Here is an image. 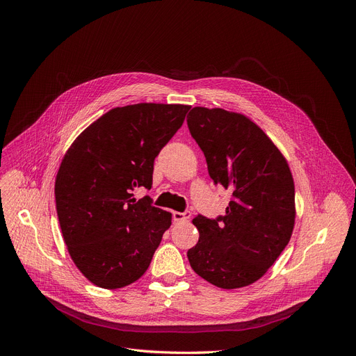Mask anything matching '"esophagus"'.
<instances>
[{"instance_id":"esophagus-1","label":"esophagus","mask_w":356,"mask_h":356,"mask_svg":"<svg viewBox=\"0 0 356 356\" xmlns=\"http://www.w3.org/2000/svg\"><path fill=\"white\" fill-rule=\"evenodd\" d=\"M192 216V212L191 211H184V212H173V218L176 222H184L191 219Z\"/></svg>"}]
</instances>
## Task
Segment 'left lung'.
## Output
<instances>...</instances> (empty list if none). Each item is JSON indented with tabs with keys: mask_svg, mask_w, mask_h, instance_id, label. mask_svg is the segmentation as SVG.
<instances>
[{
	"mask_svg": "<svg viewBox=\"0 0 356 356\" xmlns=\"http://www.w3.org/2000/svg\"><path fill=\"white\" fill-rule=\"evenodd\" d=\"M188 127L213 183L232 192L225 215L193 219L199 241L188 251L191 267L220 289L250 286L291 238L296 207L290 167L264 131L238 112L195 106Z\"/></svg>",
	"mask_w": 356,
	"mask_h": 356,
	"instance_id": "1",
	"label": "left lung"
}]
</instances>
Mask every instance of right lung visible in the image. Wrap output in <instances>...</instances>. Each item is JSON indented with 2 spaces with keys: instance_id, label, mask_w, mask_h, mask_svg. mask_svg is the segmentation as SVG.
I'll return each mask as SVG.
<instances>
[{
  "instance_id": "1",
  "label": "right lung",
  "mask_w": 356,
  "mask_h": 356,
  "mask_svg": "<svg viewBox=\"0 0 356 356\" xmlns=\"http://www.w3.org/2000/svg\"><path fill=\"white\" fill-rule=\"evenodd\" d=\"M189 105L136 104L108 111L72 143L54 183L65 244L98 287L121 289L147 271L172 213L136 188L152 189L154 159L181 127Z\"/></svg>"
}]
</instances>
